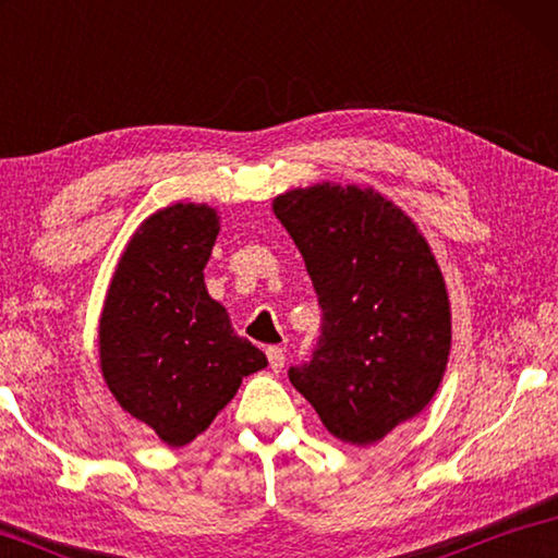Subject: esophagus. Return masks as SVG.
Wrapping results in <instances>:
<instances>
[{
    "instance_id": "obj_1",
    "label": "esophagus",
    "mask_w": 558,
    "mask_h": 558,
    "mask_svg": "<svg viewBox=\"0 0 558 558\" xmlns=\"http://www.w3.org/2000/svg\"><path fill=\"white\" fill-rule=\"evenodd\" d=\"M266 354H268V362H270L272 372H280L282 366H286V349H282V347H268Z\"/></svg>"
}]
</instances>
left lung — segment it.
<instances>
[{
	"mask_svg": "<svg viewBox=\"0 0 558 558\" xmlns=\"http://www.w3.org/2000/svg\"><path fill=\"white\" fill-rule=\"evenodd\" d=\"M323 307L310 364L288 372L335 438L374 446L436 396L450 300L428 241L372 186L313 184L272 199Z\"/></svg>",
	"mask_w": 558,
	"mask_h": 558,
	"instance_id": "8db88e82",
	"label": "left lung"
}]
</instances>
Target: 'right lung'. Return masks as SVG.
I'll return each mask as SVG.
<instances>
[{
	"mask_svg": "<svg viewBox=\"0 0 558 558\" xmlns=\"http://www.w3.org/2000/svg\"><path fill=\"white\" fill-rule=\"evenodd\" d=\"M219 229L209 204L177 202L147 216L122 251L102 302V379L122 411L169 448L209 428L243 376L268 366L206 290L204 268Z\"/></svg>",
	"mask_w": 558,
	"mask_h": 558,
	"instance_id": "obj_1",
	"label": "right lung"
}]
</instances>
